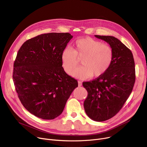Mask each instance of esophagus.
I'll return each instance as SVG.
<instances>
[{"label": "esophagus", "instance_id": "34e87169", "mask_svg": "<svg viewBox=\"0 0 147 147\" xmlns=\"http://www.w3.org/2000/svg\"><path fill=\"white\" fill-rule=\"evenodd\" d=\"M78 85H79V87L82 86V82H80V81H78Z\"/></svg>", "mask_w": 147, "mask_h": 147}]
</instances>
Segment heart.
<instances>
[{"label": "heart", "mask_w": 147, "mask_h": 147, "mask_svg": "<svg viewBox=\"0 0 147 147\" xmlns=\"http://www.w3.org/2000/svg\"><path fill=\"white\" fill-rule=\"evenodd\" d=\"M113 57L112 47L107 44L85 37L77 40L72 49L65 48L61 55L62 67L66 73L70 74L81 60L83 65L72 73L80 79H87L93 76L103 75L111 67Z\"/></svg>", "instance_id": "b5f03b06"}]
</instances>
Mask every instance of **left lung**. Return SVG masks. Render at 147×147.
<instances>
[{
	"label": "left lung",
	"instance_id": "obj_1",
	"mask_svg": "<svg viewBox=\"0 0 147 147\" xmlns=\"http://www.w3.org/2000/svg\"><path fill=\"white\" fill-rule=\"evenodd\" d=\"M113 48L112 64L103 75L83 82L87 91L84 108L87 116L97 122L108 120L121 109L132 92L135 82V62L131 51L112 36L94 35Z\"/></svg>",
	"mask_w": 147,
	"mask_h": 147
}]
</instances>
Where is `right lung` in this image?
<instances>
[{"label":"right lung","mask_w":147,"mask_h":147,"mask_svg":"<svg viewBox=\"0 0 147 147\" xmlns=\"http://www.w3.org/2000/svg\"><path fill=\"white\" fill-rule=\"evenodd\" d=\"M73 38L69 33H48L25 41L13 65V80L25 108L42 119L63 112L77 81L62 67L61 55Z\"/></svg>","instance_id":"obj_1"}]
</instances>
